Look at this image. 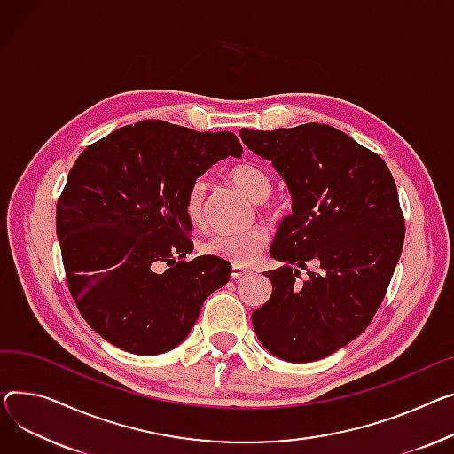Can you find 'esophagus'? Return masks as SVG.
<instances>
[{
	"label": "esophagus",
	"instance_id": "34e87169",
	"mask_svg": "<svg viewBox=\"0 0 454 454\" xmlns=\"http://www.w3.org/2000/svg\"><path fill=\"white\" fill-rule=\"evenodd\" d=\"M248 268H243V266H233L231 268V279H239V278H245L248 274Z\"/></svg>",
	"mask_w": 454,
	"mask_h": 454
}]
</instances>
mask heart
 <instances>
[{"mask_svg":"<svg viewBox=\"0 0 454 454\" xmlns=\"http://www.w3.org/2000/svg\"><path fill=\"white\" fill-rule=\"evenodd\" d=\"M228 178L231 183L255 202L264 200L271 193L270 175L254 162H239L228 169ZM186 217L192 224L200 226L204 223V184L202 180L188 188L184 200ZM268 245V231L261 226L239 231V233H217L206 239L200 250L207 257L223 259L235 266L252 264L257 255Z\"/></svg>","mask_w":454,"mask_h":454,"instance_id":"b5f03b06","label":"heart"}]
</instances>
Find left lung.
<instances>
[{"mask_svg": "<svg viewBox=\"0 0 454 454\" xmlns=\"http://www.w3.org/2000/svg\"><path fill=\"white\" fill-rule=\"evenodd\" d=\"M240 138L283 175L292 193L266 271L268 303L252 314L268 352L307 364L330 356L364 332L380 309L402 255L405 219L396 183L374 151L325 124L240 129ZM320 262L296 283V266Z\"/></svg>", "mask_w": 454, "mask_h": 454, "instance_id": "obj_1", "label": "left lung"}]
</instances>
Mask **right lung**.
Wrapping results in <instances>:
<instances>
[{
    "instance_id": "obj_1",
    "label": "right lung",
    "mask_w": 454,
    "mask_h": 454,
    "mask_svg": "<svg viewBox=\"0 0 454 454\" xmlns=\"http://www.w3.org/2000/svg\"><path fill=\"white\" fill-rule=\"evenodd\" d=\"M230 131L142 120L87 145L56 204L66 281L82 317L111 345L155 356L190 334L230 262L197 257L184 200L209 166L240 157Z\"/></svg>"
}]
</instances>
